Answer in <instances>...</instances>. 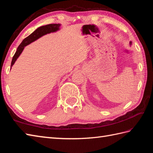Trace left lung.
Segmentation results:
<instances>
[{
    "mask_svg": "<svg viewBox=\"0 0 153 153\" xmlns=\"http://www.w3.org/2000/svg\"><path fill=\"white\" fill-rule=\"evenodd\" d=\"M130 43H131V42H130Z\"/></svg>",
    "mask_w": 153,
    "mask_h": 153,
    "instance_id": "left-lung-1",
    "label": "left lung"
}]
</instances>
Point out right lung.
<instances>
[{"label": "right lung", "mask_w": 153, "mask_h": 153, "mask_svg": "<svg viewBox=\"0 0 153 153\" xmlns=\"http://www.w3.org/2000/svg\"><path fill=\"white\" fill-rule=\"evenodd\" d=\"M60 26V24H48L46 25H43L38 27L36 30L34 31L33 33L31 35H29L28 37L25 38L24 40L22 41L21 44L19 45V47L17 48L16 53L14 54V56L12 58V60L11 62V68L13 66V64L15 63L16 60H17V58L19 57V55L22 53V52L24 50V48L25 46H27V45L30 44L32 42L37 40V39L42 37L44 35H46L47 33H50L51 32L56 31L57 30H59V27ZM11 69V68H10Z\"/></svg>", "instance_id": "obj_1"}]
</instances>
